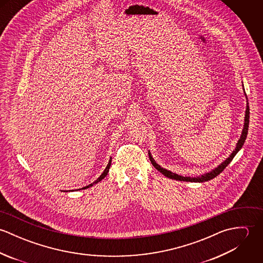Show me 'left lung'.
<instances>
[{"label":"left lung","mask_w":263,"mask_h":263,"mask_svg":"<svg viewBox=\"0 0 263 263\" xmlns=\"http://www.w3.org/2000/svg\"><path fill=\"white\" fill-rule=\"evenodd\" d=\"M243 90H244V86H243ZM245 93V91H244ZM246 96V94H245ZM247 98V97H246ZM248 127H249V106H248V103H247V106H246V111H245V118H244V125H243V129H242V134H241V137L238 141V143L236 144V148L235 150L232 152V154L226 159L224 162H222L218 167H216L215 169L211 170L210 172H206L202 175H199V176H196V177H189V176H181V175H178L176 173H173L165 168H162L159 164L156 163V161L154 160V158L152 157V154L149 151V158H150L151 163L153 164V166L158 170L160 171L163 175H165L166 177L170 178V179H174V180H179V181H186V182H204V181H209L215 177H217L226 167L231 163V161L233 160V158L236 156V154L239 152V151L242 149L244 143H245V140L247 138V134H248Z\"/></svg>","instance_id":"1"}]
</instances>
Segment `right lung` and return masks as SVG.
<instances>
[{
  "label": "right lung",
  "instance_id": "right-lung-1",
  "mask_svg": "<svg viewBox=\"0 0 263 263\" xmlns=\"http://www.w3.org/2000/svg\"><path fill=\"white\" fill-rule=\"evenodd\" d=\"M110 165H111V158H110V160H109V162H108V164H107V166H106V168H105V169H104V171H103V173H102V174H101V175H100V176H99V177H98V178H97V179H96V180H95V181H94V182H93V183H91V184H89V185H87V186H85V187H83V188H84V189H86V188L91 187V186H93V185H94V184H97V183H98V182H99V181H101V180H102V179H104V178H105V177H106V175H107V173H108V172H109V168H110ZM83 188H82V189H83Z\"/></svg>",
  "mask_w": 263,
  "mask_h": 263
}]
</instances>
